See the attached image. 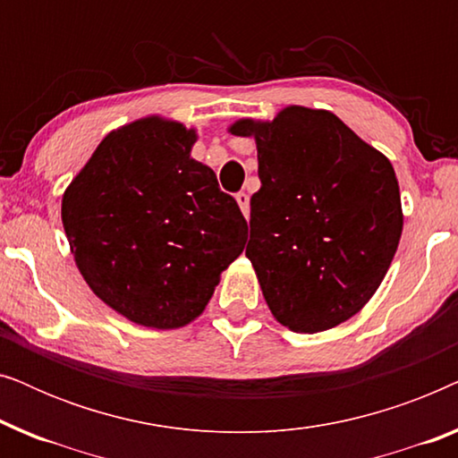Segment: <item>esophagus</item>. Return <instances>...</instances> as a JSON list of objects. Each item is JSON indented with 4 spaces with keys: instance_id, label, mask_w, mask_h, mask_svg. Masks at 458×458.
<instances>
[{
    "instance_id": "34e87169",
    "label": "esophagus",
    "mask_w": 458,
    "mask_h": 458,
    "mask_svg": "<svg viewBox=\"0 0 458 458\" xmlns=\"http://www.w3.org/2000/svg\"><path fill=\"white\" fill-rule=\"evenodd\" d=\"M235 199H237V204H240L243 216L248 218V215H250V198H248V193H246V191H240V193H237V196H235Z\"/></svg>"
}]
</instances>
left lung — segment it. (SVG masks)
<instances>
[{
  "label": "left lung",
  "instance_id": "1",
  "mask_svg": "<svg viewBox=\"0 0 458 458\" xmlns=\"http://www.w3.org/2000/svg\"><path fill=\"white\" fill-rule=\"evenodd\" d=\"M229 131L259 149L246 256L273 317L302 334L348 321L403 235L392 162L327 110L287 106L271 123L242 118Z\"/></svg>",
  "mask_w": 458,
  "mask_h": 458
}]
</instances>
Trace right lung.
<instances>
[{"mask_svg":"<svg viewBox=\"0 0 458 458\" xmlns=\"http://www.w3.org/2000/svg\"><path fill=\"white\" fill-rule=\"evenodd\" d=\"M198 135L148 116L112 131L66 187L62 223L96 296L143 327L177 329L202 315L248 225L191 158Z\"/></svg>","mask_w":458,"mask_h":458,"instance_id":"1","label":"right lung"}]
</instances>
